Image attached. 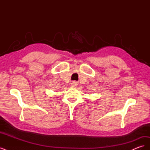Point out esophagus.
I'll list each match as a JSON object with an SVG mask.
<instances>
[{
  "mask_svg": "<svg viewBox=\"0 0 150 150\" xmlns=\"http://www.w3.org/2000/svg\"><path fill=\"white\" fill-rule=\"evenodd\" d=\"M71 84L72 86H77V85H78V83H77L76 81H72Z\"/></svg>",
  "mask_w": 150,
  "mask_h": 150,
  "instance_id": "34e87169",
  "label": "esophagus"
}]
</instances>
